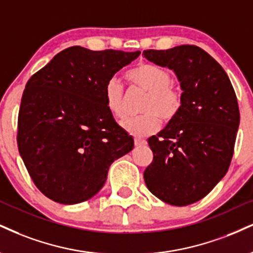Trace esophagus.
I'll return each mask as SVG.
<instances>
[{"label":"esophagus","instance_id":"34e87169","mask_svg":"<svg viewBox=\"0 0 253 253\" xmlns=\"http://www.w3.org/2000/svg\"><path fill=\"white\" fill-rule=\"evenodd\" d=\"M146 144V140L141 139V138H135L134 139V145L136 146V147H139V146H142Z\"/></svg>","mask_w":253,"mask_h":253}]
</instances>
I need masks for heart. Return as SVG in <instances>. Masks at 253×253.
Masks as SVG:
<instances>
[{
	"label": "heart",
	"mask_w": 253,
	"mask_h": 253,
	"mask_svg": "<svg viewBox=\"0 0 253 253\" xmlns=\"http://www.w3.org/2000/svg\"><path fill=\"white\" fill-rule=\"evenodd\" d=\"M127 78L148 92L142 107L146 113L121 121V127L128 134L138 138L150 135L160 128V118L169 121L179 113L181 108V94L171 86V75L166 69L152 63H141L130 69ZM105 100L109 113L115 118L124 117V87L118 79L112 78L107 81L105 86Z\"/></svg>",
	"instance_id": "heart-1"
}]
</instances>
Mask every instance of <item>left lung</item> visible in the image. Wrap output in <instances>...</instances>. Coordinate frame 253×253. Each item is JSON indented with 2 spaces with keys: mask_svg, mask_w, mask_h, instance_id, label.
<instances>
[{
  "mask_svg": "<svg viewBox=\"0 0 253 253\" xmlns=\"http://www.w3.org/2000/svg\"><path fill=\"white\" fill-rule=\"evenodd\" d=\"M146 59L172 69L180 82L181 108L157 135L148 138L153 161L146 186L169 205L203 199L226 174L239 126L237 96L227 74L197 45L148 49Z\"/></svg>",
  "mask_w": 253,
  "mask_h": 253,
  "instance_id": "obj_1",
  "label": "left lung"
}]
</instances>
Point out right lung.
Listing matches in <instances>:
<instances>
[{"label":"right lung","instance_id":"right-lung-1","mask_svg":"<svg viewBox=\"0 0 253 253\" xmlns=\"http://www.w3.org/2000/svg\"><path fill=\"white\" fill-rule=\"evenodd\" d=\"M140 51H94L73 45L27 82L17 146L36 187L60 204H79L101 190L109 166L134 147L115 123L105 86Z\"/></svg>","mask_w":253,"mask_h":253}]
</instances>
